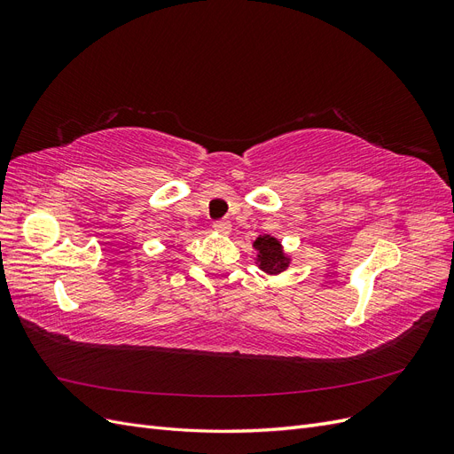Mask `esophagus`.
Segmentation results:
<instances>
[{"instance_id":"34e87169","label":"esophagus","mask_w":454,"mask_h":454,"mask_svg":"<svg viewBox=\"0 0 454 454\" xmlns=\"http://www.w3.org/2000/svg\"><path fill=\"white\" fill-rule=\"evenodd\" d=\"M214 229L227 235V232H231V222H227V219H217V222H214Z\"/></svg>"}]
</instances>
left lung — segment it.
Here are the masks:
<instances>
[{
    "label": "left lung",
    "mask_w": 454,
    "mask_h": 454,
    "mask_svg": "<svg viewBox=\"0 0 454 454\" xmlns=\"http://www.w3.org/2000/svg\"><path fill=\"white\" fill-rule=\"evenodd\" d=\"M254 246L259 250L261 269L270 272V274H277L286 269L287 263H286V257L282 254L278 240H274L270 237H259Z\"/></svg>",
    "instance_id": "obj_1"
}]
</instances>
